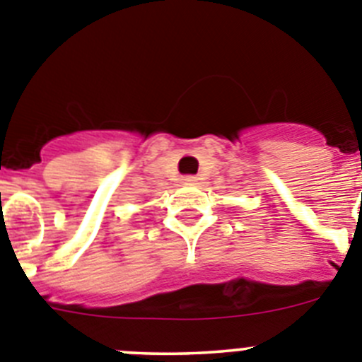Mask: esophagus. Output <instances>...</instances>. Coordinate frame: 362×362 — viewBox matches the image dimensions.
<instances>
[{"label":"esophagus","mask_w":362,"mask_h":362,"mask_svg":"<svg viewBox=\"0 0 362 362\" xmlns=\"http://www.w3.org/2000/svg\"><path fill=\"white\" fill-rule=\"evenodd\" d=\"M197 182H198V178L193 177V175H185V177H182V184L191 185V184H197Z\"/></svg>","instance_id":"1"}]
</instances>
